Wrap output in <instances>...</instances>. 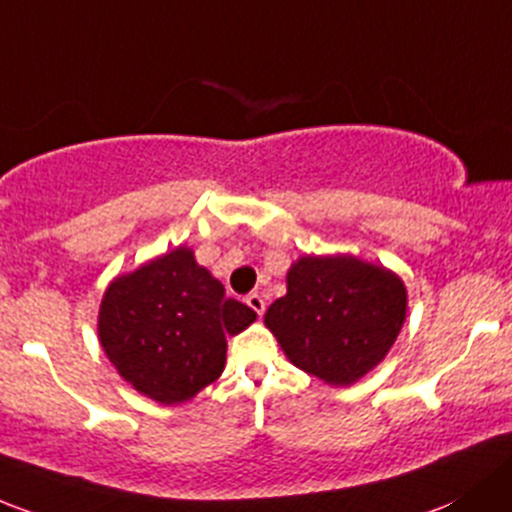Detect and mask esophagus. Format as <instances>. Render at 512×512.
<instances>
[{
    "label": "esophagus",
    "instance_id": "obj_1",
    "mask_svg": "<svg viewBox=\"0 0 512 512\" xmlns=\"http://www.w3.org/2000/svg\"><path fill=\"white\" fill-rule=\"evenodd\" d=\"M247 306H250V309L252 311H255V314L257 316H262V314H265V309H267V304H265V299H262L260 297V294H257V292H252V294H247Z\"/></svg>",
    "mask_w": 512,
    "mask_h": 512
}]
</instances>
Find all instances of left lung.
I'll return each mask as SVG.
<instances>
[{"label": "left lung", "instance_id": "8db88e82", "mask_svg": "<svg viewBox=\"0 0 512 512\" xmlns=\"http://www.w3.org/2000/svg\"><path fill=\"white\" fill-rule=\"evenodd\" d=\"M407 316L395 272L353 255H304L289 267L287 294L265 326L284 355L328 385H351L385 358Z\"/></svg>", "mask_w": 512, "mask_h": 512}]
</instances>
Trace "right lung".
<instances>
[{"instance_id":"right-lung-1","label":"right lung","mask_w":512,"mask_h":512,"mask_svg":"<svg viewBox=\"0 0 512 512\" xmlns=\"http://www.w3.org/2000/svg\"><path fill=\"white\" fill-rule=\"evenodd\" d=\"M257 319L176 247L110 282L98 314L100 346L117 373L161 405H181L220 378L225 338Z\"/></svg>"}]
</instances>
